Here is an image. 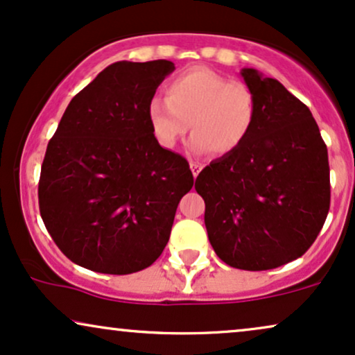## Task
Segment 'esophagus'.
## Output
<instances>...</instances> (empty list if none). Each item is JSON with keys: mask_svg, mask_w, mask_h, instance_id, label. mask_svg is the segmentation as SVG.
Masks as SVG:
<instances>
[{"mask_svg": "<svg viewBox=\"0 0 355 355\" xmlns=\"http://www.w3.org/2000/svg\"><path fill=\"white\" fill-rule=\"evenodd\" d=\"M190 168H191V173L193 177H198V173L201 172V168H203V165H201L200 162H190Z\"/></svg>", "mask_w": 355, "mask_h": 355, "instance_id": "obj_1", "label": "esophagus"}]
</instances>
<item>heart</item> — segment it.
<instances>
[{
  "label": "heart",
  "mask_w": 355,
  "mask_h": 355,
  "mask_svg": "<svg viewBox=\"0 0 355 355\" xmlns=\"http://www.w3.org/2000/svg\"><path fill=\"white\" fill-rule=\"evenodd\" d=\"M147 116L164 149H173L191 128L193 152L230 155L252 132L257 103L248 85L196 67L170 80L165 100L154 98Z\"/></svg>",
  "instance_id": "b5f03b06"
}]
</instances>
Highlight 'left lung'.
<instances>
[{"instance_id":"left-lung-1","label":"left lung","mask_w":355,"mask_h":355,"mask_svg":"<svg viewBox=\"0 0 355 355\" xmlns=\"http://www.w3.org/2000/svg\"><path fill=\"white\" fill-rule=\"evenodd\" d=\"M257 118L239 149L196 177L205 224L223 262L268 270L302 257L320 234L331 203L329 162L308 106L275 78L242 69Z\"/></svg>"}]
</instances>
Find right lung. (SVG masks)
I'll return each instance as SVG.
<instances>
[{
    "label": "right lung",
    "instance_id": "add662e5",
    "mask_svg": "<svg viewBox=\"0 0 355 355\" xmlns=\"http://www.w3.org/2000/svg\"><path fill=\"white\" fill-rule=\"evenodd\" d=\"M173 70L170 60L111 64L73 96L49 141L40 216L80 267L128 275L167 245L193 173L185 157L155 141L147 111Z\"/></svg>",
    "mask_w": 355,
    "mask_h": 355
}]
</instances>
